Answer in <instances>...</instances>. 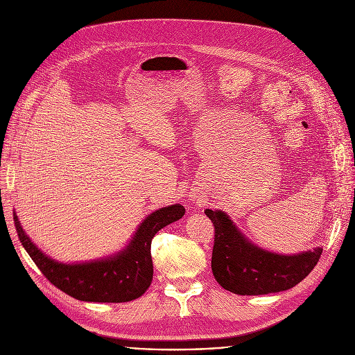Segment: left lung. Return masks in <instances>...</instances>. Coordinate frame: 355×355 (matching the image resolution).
Segmentation results:
<instances>
[{
    "mask_svg": "<svg viewBox=\"0 0 355 355\" xmlns=\"http://www.w3.org/2000/svg\"><path fill=\"white\" fill-rule=\"evenodd\" d=\"M216 234L211 270L221 288L236 295H268L293 288L318 263L322 248L282 254L254 245L221 210H204Z\"/></svg>",
    "mask_w": 355,
    "mask_h": 355,
    "instance_id": "1",
    "label": "left lung"
}]
</instances>
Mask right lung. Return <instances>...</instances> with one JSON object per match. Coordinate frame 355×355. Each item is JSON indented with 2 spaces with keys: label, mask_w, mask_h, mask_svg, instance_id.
<instances>
[{
  "label": "right lung",
  "mask_w": 355,
  "mask_h": 355,
  "mask_svg": "<svg viewBox=\"0 0 355 355\" xmlns=\"http://www.w3.org/2000/svg\"><path fill=\"white\" fill-rule=\"evenodd\" d=\"M185 213L181 204L146 216L119 252L87 262L63 263L37 248L14 211V225L23 248L49 281L64 293L85 302H129L142 296L153 282V237Z\"/></svg>",
  "instance_id": "1"
}]
</instances>
